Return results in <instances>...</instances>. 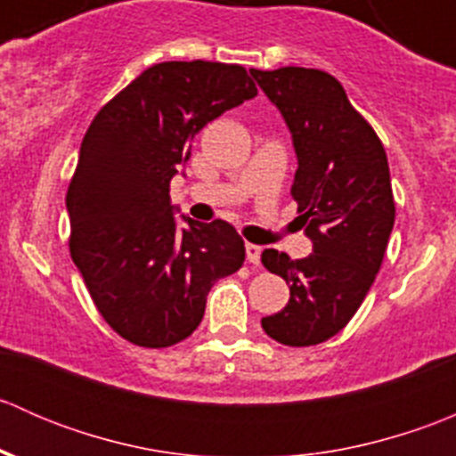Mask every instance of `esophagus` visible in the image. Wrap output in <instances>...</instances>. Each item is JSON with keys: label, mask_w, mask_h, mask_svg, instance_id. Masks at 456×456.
<instances>
[{"label": "esophagus", "mask_w": 456, "mask_h": 456, "mask_svg": "<svg viewBox=\"0 0 456 456\" xmlns=\"http://www.w3.org/2000/svg\"><path fill=\"white\" fill-rule=\"evenodd\" d=\"M245 251H247V260H249L251 265H260V254H262V247H257V245H251V242H247V245H245Z\"/></svg>", "instance_id": "1"}]
</instances>
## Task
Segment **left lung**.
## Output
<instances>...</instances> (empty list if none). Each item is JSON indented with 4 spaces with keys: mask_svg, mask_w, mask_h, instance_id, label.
<instances>
[{
    "mask_svg": "<svg viewBox=\"0 0 456 456\" xmlns=\"http://www.w3.org/2000/svg\"><path fill=\"white\" fill-rule=\"evenodd\" d=\"M249 72L291 132L297 156L291 196L314 242V254L302 260L262 251V265L291 291L282 311L262 317V329L287 346H314L348 324L384 260L395 224L388 159L329 72L296 66Z\"/></svg>",
    "mask_w": 456,
    "mask_h": 456,
    "instance_id": "8db88e82",
    "label": "left lung"
}]
</instances>
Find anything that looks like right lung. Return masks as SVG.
Here are the masks:
<instances>
[{
	"label": "right lung",
	"mask_w": 456,
	"mask_h": 456,
	"mask_svg": "<svg viewBox=\"0 0 456 456\" xmlns=\"http://www.w3.org/2000/svg\"><path fill=\"white\" fill-rule=\"evenodd\" d=\"M256 94L236 63L165 61L87 127L66 194L70 256L103 320L136 346L190 338L214 282L245 262V242L224 220L183 216L178 227L169 181L202 127Z\"/></svg>",
	"instance_id": "right-lung-1"
}]
</instances>
